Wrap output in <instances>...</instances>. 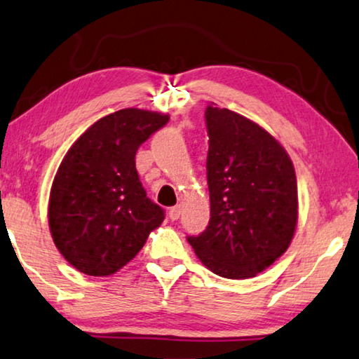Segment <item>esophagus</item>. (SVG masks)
I'll return each instance as SVG.
<instances>
[{
    "mask_svg": "<svg viewBox=\"0 0 359 359\" xmlns=\"http://www.w3.org/2000/svg\"><path fill=\"white\" fill-rule=\"evenodd\" d=\"M168 216H170V219L172 221H176L181 216V207L180 205H176V207H172L170 208V211H168Z\"/></svg>",
    "mask_w": 359,
    "mask_h": 359,
    "instance_id": "obj_1",
    "label": "esophagus"
}]
</instances>
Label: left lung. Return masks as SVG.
<instances>
[{"mask_svg": "<svg viewBox=\"0 0 359 359\" xmlns=\"http://www.w3.org/2000/svg\"><path fill=\"white\" fill-rule=\"evenodd\" d=\"M208 133L210 221L187 242L219 277H256L290 246L297 222V183L287 152L246 117L215 103Z\"/></svg>", "mask_w": 359, "mask_h": 359, "instance_id": "1", "label": "left lung"}]
</instances>
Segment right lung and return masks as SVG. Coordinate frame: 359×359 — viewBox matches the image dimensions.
Here are the masks:
<instances>
[{"mask_svg": "<svg viewBox=\"0 0 359 359\" xmlns=\"http://www.w3.org/2000/svg\"><path fill=\"white\" fill-rule=\"evenodd\" d=\"M167 114L127 108L97 121L69 148L49 201L54 243L73 267L104 277L132 261L165 211L146 196L135 156Z\"/></svg>", "mask_w": 359, "mask_h": 359, "instance_id": "obj_1", "label": "right lung"}]
</instances>
